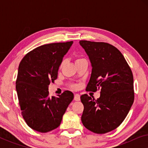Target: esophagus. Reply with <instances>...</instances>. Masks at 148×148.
Masks as SVG:
<instances>
[{
	"mask_svg": "<svg viewBox=\"0 0 148 148\" xmlns=\"http://www.w3.org/2000/svg\"><path fill=\"white\" fill-rule=\"evenodd\" d=\"M74 100L75 101H79L80 100V96L78 94H75L74 96Z\"/></svg>",
	"mask_w": 148,
	"mask_h": 148,
	"instance_id": "34e87169",
	"label": "esophagus"
}]
</instances>
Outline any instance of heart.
I'll list each match as a JSON object with an SVG mask.
<instances>
[{"label":"heart","instance_id":"b5f03b06","mask_svg":"<svg viewBox=\"0 0 148 148\" xmlns=\"http://www.w3.org/2000/svg\"><path fill=\"white\" fill-rule=\"evenodd\" d=\"M84 60V58H77V59L75 60V62H78V61H80V60ZM62 65H63V62H61V64H60V66H59L60 69H61V68H62ZM71 87H72V88H76V86H75V85H72Z\"/></svg>","mask_w":148,"mask_h":148}]
</instances>
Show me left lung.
<instances>
[{
  "instance_id": "8db88e82",
  "label": "left lung",
  "mask_w": 148,
  "mask_h": 148,
  "mask_svg": "<svg viewBox=\"0 0 148 148\" xmlns=\"http://www.w3.org/2000/svg\"><path fill=\"white\" fill-rule=\"evenodd\" d=\"M92 70L86 91L100 90V98L84 94L83 125L92 132L102 134L117 128L126 118L134 101L133 76L122 53L106 42L81 40Z\"/></svg>"
}]
</instances>
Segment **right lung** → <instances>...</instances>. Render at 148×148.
<instances>
[{
    "label": "right lung",
    "instance_id": "obj_1",
    "mask_svg": "<svg viewBox=\"0 0 148 148\" xmlns=\"http://www.w3.org/2000/svg\"><path fill=\"white\" fill-rule=\"evenodd\" d=\"M73 42L40 46L26 54L18 69L16 90L21 115L30 128L46 133L57 128L74 98L70 91L49 96L48 86L58 77L63 56Z\"/></svg>",
    "mask_w": 148,
    "mask_h": 148
}]
</instances>
